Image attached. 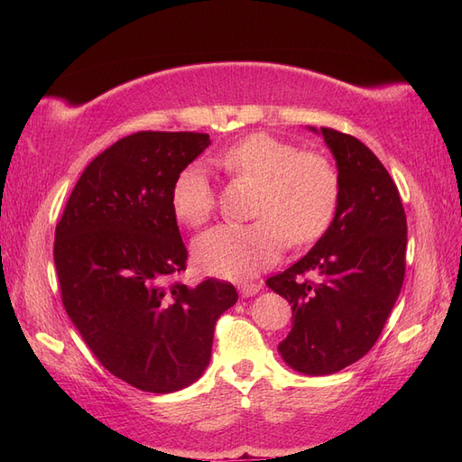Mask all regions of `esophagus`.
Here are the masks:
<instances>
[{
    "mask_svg": "<svg viewBox=\"0 0 462 462\" xmlns=\"http://www.w3.org/2000/svg\"><path fill=\"white\" fill-rule=\"evenodd\" d=\"M238 290H240V296L242 298H252V296H256V293L262 290V286L260 283H240L238 286Z\"/></svg>",
    "mask_w": 462,
    "mask_h": 462,
    "instance_id": "34e87169",
    "label": "esophagus"
}]
</instances>
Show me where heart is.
<instances>
[{"label":"heart","instance_id":"heart-1","mask_svg":"<svg viewBox=\"0 0 462 462\" xmlns=\"http://www.w3.org/2000/svg\"><path fill=\"white\" fill-rule=\"evenodd\" d=\"M234 180L256 184L252 224H220L194 242V260L212 276L250 278L273 266L286 248L306 246L329 226L339 199V176L318 152L268 133H254L214 156ZM172 212L186 226H202L214 210V190L202 166L184 169L172 184Z\"/></svg>","mask_w":462,"mask_h":462}]
</instances>
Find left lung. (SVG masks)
Masks as SVG:
<instances>
[{
	"instance_id": "1",
	"label": "left lung",
	"mask_w": 462,
	"mask_h": 462,
	"mask_svg": "<svg viewBox=\"0 0 462 462\" xmlns=\"http://www.w3.org/2000/svg\"><path fill=\"white\" fill-rule=\"evenodd\" d=\"M310 131L323 136L336 159V216L316 246L266 286L291 303L282 359L303 375H331L375 346L395 306L405 278L407 218L393 179L365 144L326 126Z\"/></svg>"
}]
</instances>
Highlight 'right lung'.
<instances>
[{
  "instance_id": "right-lung-1",
  "label": "right lung",
  "mask_w": 462,
  "mask_h": 462,
  "mask_svg": "<svg viewBox=\"0 0 462 462\" xmlns=\"http://www.w3.org/2000/svg\"><path fill=\"white\" fill-rule=\"evenodd\" d=\"M208 146L204 133L125 136L83 171L55 228L67 316L106 371L149 393L202 375L214 323L238 300L228 282L169 283L189 256L172 184Z\"/></svg>"
}]
</instances>
